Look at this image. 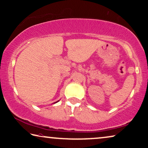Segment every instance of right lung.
<instances>
[{
  "mask_svg": "<svg viewBox=\"0 0 148 148\" xmlns=\"http://www.w3.org/2000/svg\"><path fill=\"white\" fill-rule=\"evenodd\" d=\"M57 102H58V101H57ZM56 102H55V103H56Z\"/></svg>",
  "mask_w": 148,
  "mask_h": 148,
  "instance_id": "obj_1",
  "label": "right lung"
}]
</instances>
